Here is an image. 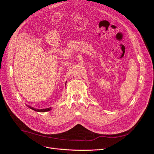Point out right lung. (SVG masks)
Masks as SVG:
<instances>
[{"instance_id": "1", "label": "right lung", "mask_w": 154, "mask_h": 154, "mask_svg": "<svg viewBox=\"0 0 154 154\" xmlns=\"http://www.w3.org/2000/svg\"><path fill=\"white\" fill-rule=\"evenodd\" d=\"M27 106H28L29 109L33 110L35 111H36V112H48L52 109H51V107H49V108H47V109H35V108H33V107H31L29 105H27Z\"/></svg>"}]
</instances>
